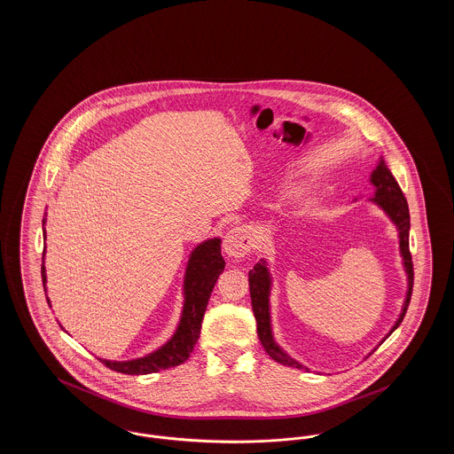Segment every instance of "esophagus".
Instances as JSON below:
<instances>
[{
	"mask_svg": "<svg viewBox=\"0 0 454 454\" xmlns=\"http://www.w3.org/2000/svg\"><path fill=\"white\" fill-rule=\"evenodd\" d=\"M252 247H254V235L248 226H238L230 230L223 241L224 252L233 259L248 255L252 252Z\"/></svg>",
	"mask_w": 454,
	"mask_h": 454,
	"instance_id": "obj_1",
	"label": "esophagus"
}]
</instances>
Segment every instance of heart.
Masks as SVG:
<instances>
[{"label":"heart","instance_id":"obj_1","mask_svg":"<svg viewBox=\"0 0 454 454\" xmlns=\"http://www.w3.org/2000/svg\"><path fill=\"white\" fill-rule=\"evenodd\" d=\"M291 194H294V191H291Z\"/></svg>","mask_w":454,"mask_h":454}]
</instances>
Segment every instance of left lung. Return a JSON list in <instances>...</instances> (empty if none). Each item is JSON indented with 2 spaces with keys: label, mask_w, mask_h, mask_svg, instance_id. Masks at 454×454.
<instances>
[{
  "label": "left lung",
  "mask_w": 454,
  "mask_h": 454,
  "mask_svg": "<svg viewBox=\"0 0 454 454\" xmlns=\"http://www.w3.org/2000/svg\"><path fill=\"white\" fill-rule=\"evenodd\" d=\"M371 184L374 187V197L371 199L376 202L387 215L389 219L395 223L398 230V238H400V254L403 259V267L409 278V289H407V298L403 302L402 313L389 330L388 335L381 340L385 342L389 335L398 328V325L403 322V317L407 313L409 302H411V287H413V263H411V248H409V231H411V213H409V204L407 199L402 192L398 182L391 175L388 167L385 165L383 158L380 160L376 170L371 173ZM248 282H250V298H252V308L254 315L257 320V333H259L260 342L265 348V352L276 361L281 363L284 366L298 367V369H306L298 361L289 357L281 347L276 344L274 335H272V326H270V304H269V296H270V272L267 269L265 260H260L255 263V267L248 272Z\"/></svg>",
  "instance_id": "left-lung-1"
}]
</instances>
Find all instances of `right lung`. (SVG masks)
Instances as JSON below:
<instances>
[{
    "label": "right lung",
    "instance_id": "add662e5",
    "mask_svg": "<svg viewBox=\"0 0 454 454\" xmlns=\"http://www.w3.org/2000/svg\"><path fill=\"white\" fill-rule=\"evenodd\" d=\"M43 223H45V217ZM43 241H45V230H43ZM223 270H224V259L221 255V239L213 238L197 245L191 254V259L185 269V281H184L185 301H184L180 324L176 326L172 339L165 346L156 348L154 352L145 357L130 359V361H107L98 357L100 363H104L112 371L124 372V374H150V372H158V371L185 363L197 344L207 301L211 298L217 278ZM43 291H45L43 263Z\"/></svg>",
    "mask_w": 454,
    "mask_h": 454
}]
</instances>
